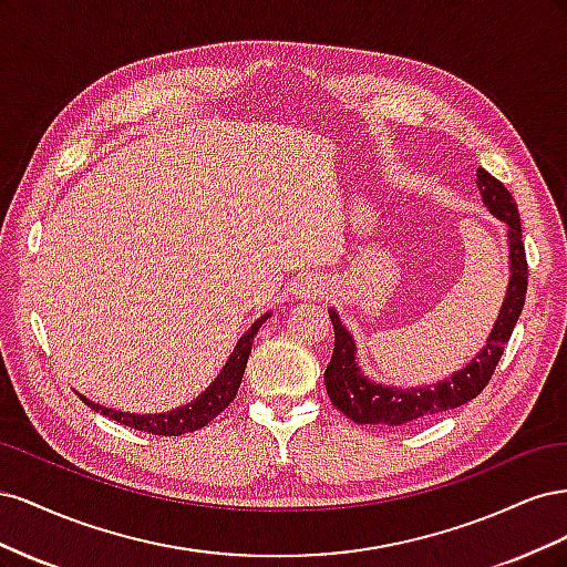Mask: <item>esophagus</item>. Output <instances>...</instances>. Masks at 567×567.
<instances>
[{
    "label": "esophagus",
    "mask_w": 567,
    "mask_h": 567,
    "mask_svg": "<svg viewBox=\"0 0 567 567\" xmlns=\"http://www.w3.org/2000/svg\"><path fill=\"white\" fill-rule=\"evenodd\" d=\"M326 293V284L317 277H307L296 284V296L298 298H321Z\"/></svg>",
    "instance_id": "esophagus-1"
}]
</instances>
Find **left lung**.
I'll return each instance as SVG.
<instances>
[{"label":"left lung","instance_id":"obj_1","mask_svg":"<svg viewBox=\"0 0 567 567\" xmlns=\"http://www.w3.org/2000/svg\"><path fill=\"white\" fill-rule=\"evenodd\" d=\"M475 177L485 208L508 227L511 274L499 317H496L483 350L471 357V362L466 367L433 385L394 388L371 381L369 375L362 373L352 333L342 326L338 312L329 310L336 333V346L331 362L323 371L326 392H329L333 406L359 425L400 427L406 423L423 421L427 416H437L442 411H450L475 400L489 383L492 373L504 354L506 342L513 329H516L527 293V260L520 234L518 205L513 203L504 184L499 179H494L489 173H485L483 167L475 169Z\"/></svg>","mask_w":567,"mask_h":567}]
</instances>
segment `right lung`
Wrapping results in <instances>:
<instances>
[{
    "mask_svg": "<svg viewBox=\"0 0 567 567\" xmlns=\"http://www.w3.org/2000/svg\"><path fill=\"white\" fill-rule=\"evenodd\" d=\"M271 317V312L262 315L255 323H250V329L238 338L234 352L229 354L227 364L221 367L217 373V379L205 388L194 402H188L184 406H177L173 411H163V414H127V411L120 409H109L104 404H96L92 400L80 394V400L94 409L96 414H104L117 423H123L127 427H134V431H144L148 435H165V437H177L184 433H194L198 427L208 425L217 414L225 411L238 392V385H241L244 371L248 364V354L252 348V338L260 331V326Z\"/></svg>",
    "mask_w": 567,
    "mask_h": 567,
    "instance_id": "right-lung-1",
    "label": "right lung"
}]
</instances>
